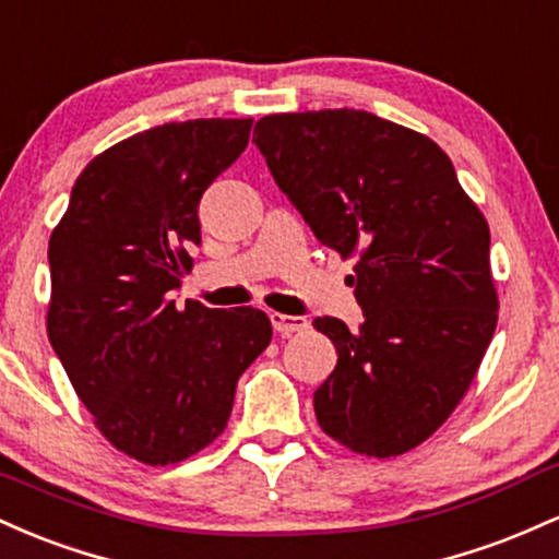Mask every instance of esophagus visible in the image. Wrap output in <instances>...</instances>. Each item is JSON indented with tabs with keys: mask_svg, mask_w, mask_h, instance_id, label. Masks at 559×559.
I'll list each match as a JSON object with an SVG mask.
<instances>
[{
	"mask_svg": "<svg viewBox=\"0 0 559 559\" xmlns=\"http://www.w3.org/2000/svg\"><path fill=\"white\" fill-rule=\"evenodd\" d=\"M269 319H272V328L274 332H280V335H293V332H304L309 330V322H306L304 317H290V313H269Z\"/></svg>",
	"mask_w": 559,
	"mask_h": 559,
	"instance_id": "esophagus-1",
	"label": "esophagus"
}]
</instances>
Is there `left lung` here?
<instances>
[{
  "instance_id": "1",
  "label": "left lung",
  "mask_w": 559,
  "mask_h": 559,
  "mask_svg": "<svg viewBox=\"0 0 559 559\" xmlns=\"http://www.w3.org/2000/svg\"><path fill=\"white\" fill-rule=\"evenodd\" d=\"M253 142L313 237L356 255L359 330L313 319L337 350L317 423L367 456L415 449L465 396L497 330L486 218L436 142L374 112H280Z\"/></svg>"
}]
</instances>
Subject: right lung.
Here are the masks:
<instances>
[{
  "mask_svg": "<svg viewBox=\"0 0 559 559\" xmlns=\"http://www.w3.org/2000/svg\"><path fill=\"white\" fill-rule=\"evenodd\" d=\"M250 118L163 123L81 171L49 237L47 332L99 432L144 465H174L227 428L240 374L272 341L259 309H209L181 287L198 205L242 155Z\"/></svg>",
  "mask_w": 559,
  "mask_h": 559,
  "instance_id": "1",
  "label": "right lung"
}]
</instances>
